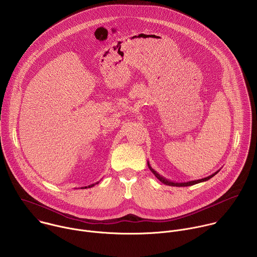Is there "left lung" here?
<instances>
[{
	"label": "left lung",
	"instance_id": "left-lung-1",
	"mask_svg": "<svg viewBox=\"0 0 257 257\" xmlns=\"http://www.w3.org/2000/svg\"><path fill=\"white\" fill-rule=\"evenodd\" d=\"M148 166H149V169L152 171V173H153L162 183H164V184H166V185H168V186H173V187H187V186H192V185H195V184H198V183H201V182H206V181L210 180L212 177H214V176L220 171V170H218V171L215 172L214 174H212V175H210V176H208V177H206V178H203V179L194 180V181H189V182H184V183H177V182L169 181V180H167L166 178H164L163 176H161L159 173H157V171H155V170L151 167V165H150L149 162H148Z\"/></svg>",
	"mask_w": 257,
	"mask_h": 257
}]
</instances>
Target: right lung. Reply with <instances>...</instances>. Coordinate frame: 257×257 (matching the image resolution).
Listing matches in <instances>:
<instances>
[{
  "mask_svg": "<svg viewBox=\"0 0 257 257\" xmlns=\"http://www.w3.org/2000/svg\"><path fill=\"white\" fill-rule=\"evenodd\" d=\"M99 182H97V183H95V184H98ZM95 184H91V185H88V186H85V187H81V189H86V188H91V187H93Z\"/></svg>",
  "mask_w": 257,
  "mask_h": 257,
  "instance_id": "add662e5",
  "label": "right lung"
}]
</instances>
